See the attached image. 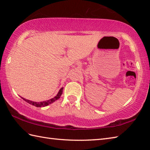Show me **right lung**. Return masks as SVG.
<instances>
[{
    "instance_id": "1",
    "label": "right lung",
    "mask_w": 150,
    "mask_h": 150,
    "mask_svg": "<svg viewBox=\"0 0 150 150\" xmlns=\"http://www.w3.org/2000/svg\"><path fill=\"white\" fill-rule=\"evenodd\" d=\"M62 90H63V88H62L61 89H60V90L59 91V93H57V95H56L55 97H53L52 98H51V99L46 100V101L40 102V103H36V102L31 101L30 100H27V99H26V98H22L24 100L27 102V103H28L31 104V105H33V106H36V107H40H40H44V106H47V105H49L50 104L53 103V102H55L57 99H59V98H60V97L61 96V95L62 94Z\"/></svg>"
}]
</instances>
